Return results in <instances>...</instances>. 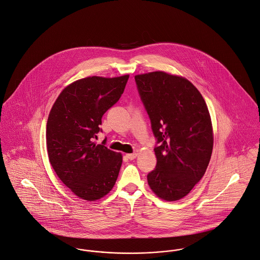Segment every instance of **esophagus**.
Wrapping results in <instances>:
<instances>
[{
  "instance_id": "1",
  "label": "esophagus",
  "mask_w": 260,
  "mask_h": 260,
  "mask_svg": "<svg viewBox=\"0 0 260 260\" xmlns=\"http://www.w3.org/2000/svg\"><path fill=\"white\" fill-rule=\"evenodd\" d=\"M126 157L130 160H133L137 157V153H130V154H126Z\"/></svg>"
}]
</instances>
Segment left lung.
<instances>
[{"instance_id":"8db88e82","label":"left lung","mask_w":260,"mask_h":260,"mask_svg":"<svg viewBox=\"0 0 260 260\" xmlns=\"http://www.w3.org/2000/svg\"><path fill=\"white\" fill-rule=\"evenodd\" d=\"M135 81L159 143L148 184L165 201L180 200L204 176L211 159L214 134L207 104L179 76L159 71L137 75Z\"/></svg>"}]
</instances>
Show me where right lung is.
Masks as SVG:
<instances>
[{"mask_svg":"<svg viewBox=\"0 0 260 260\" xmlns=\"http://www.w3.org/2000/svg\"><path fill=\"white\" fill-rule=\"evenodd\" d=\"M129 75L87 77L64 87L46 125L49 162L59 179L79 198L96 201L111 191L123 157L93 140L103 115L124 91Z\"/></svg>","mask_w":260,"mask_h":260,"instance_id":"add662e5","label":"right lung"}]
</instances>
